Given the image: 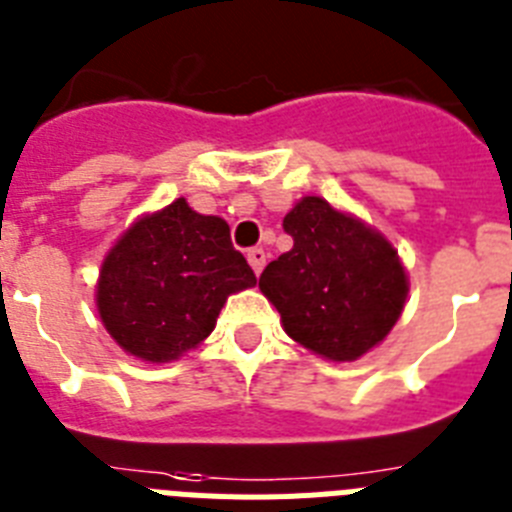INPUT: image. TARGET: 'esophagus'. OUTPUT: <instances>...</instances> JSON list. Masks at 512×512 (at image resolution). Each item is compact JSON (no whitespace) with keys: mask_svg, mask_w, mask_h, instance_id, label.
<instances>
[{"mask_svg":"<svg viewBox=\"0 0 512 512\" xmlns=\"http://www.w3.org/2000/svg\"><path fill=\"white\" fill-rule=\"evenodd\" d=\"M247 260H250L255 275H260L262 268H265V250H262V247H252V250L247 252Z\"/></svg>","mask_w":512,"mask_h":512,"instance_id":"1","label":"esophagus"}]
</instances>
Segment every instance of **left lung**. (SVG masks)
Segmentation results:
<instances>
[{
    "instance_id": "8db88e82",
    "label": "left lung",
    "mask_w": 512,
    "mask_h": 512,
    "mask_svg": "<svg viewBox=\"0 0 512 512\" xmlns=\"http://www.w3.org/2000/svg\"><path fill=\"white\" fill-rule=\"evenodd\" d=\"M283 229L293 237L291 252L260 275L283 330L330 361L361 358L402 314L407 275L397 250L317 195L296 203Z\"/></svg>"
}]
</instances>
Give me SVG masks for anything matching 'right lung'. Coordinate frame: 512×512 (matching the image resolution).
Returning <instances> with one entry per match:
<instances>
[{"label":"right lung","instance_id":"obj_1","mask_svg":"<svg viewBox=\"0 0 512 512\" xmlns=\"http://www.w3.org/2000/svg\"><path fill=\"white\" fill-rule=\"evenodd\" d=\"M229 224L175 203L136 221L102 262L97 309L126 353L167 363L206 340L229 293L255 286Z\"/></svg>","mask_w":512,"mask_h":512}]
</instances>
